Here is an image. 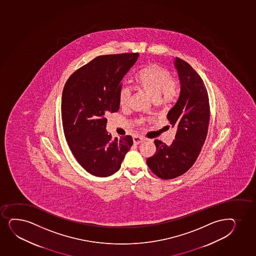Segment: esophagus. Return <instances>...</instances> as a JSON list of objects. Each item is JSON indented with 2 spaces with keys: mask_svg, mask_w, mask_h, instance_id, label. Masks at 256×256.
Wrapping results in <instances>:
<instances>
[{
  "mask_svg": "<svg viewBox=\"0 0 256 256\" xmlns=\"http://www.w3.org/2000/svg\"><path fill=\"white\" fill-rule=\"evenodd\" d=\"M144 141H145V139L142 138L141 136H133V142H134V144H140L142 142H144Z\"/></svg>",
  "mask_w": 256,
  "mask_h": 256,
  "instance_id": "34e87169",
  "label": "esophagus"
}]
</instances>
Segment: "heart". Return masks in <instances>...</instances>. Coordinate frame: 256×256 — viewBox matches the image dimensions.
Wrapping results in <instances>:
<instances>
[{"mask_svg": "<svg viewBox=\"0 0 256 256\" xmlns=\"http://www.w3.org/2000/svg\"><path fill=\"white\" fill-rule=\"evenodd\" d=\"M134 80L138 87L150 94L156 103L170 102L176 96V82L170 70L158 64L144 66L135 74ZM130 96L129 87L121 86L118 88V98L122 108L129 105ZM138 122L141 123L142 120H138Z\"/></svg>", "mask_w": 256, "mask_h": 256, "instance_id": "heart-1", "label": "heart"}]
</instances>
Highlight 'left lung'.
<instances>
[{
	"label": "left lung",
	"mask_w": 256,
	"mask_h": 256,
	"mask_svg": "<svg viewBox=\"0 0 256 256\" xmlns=\"http://www.w3.org/2000/svg\"><path fill=\"white\" fill-rule=\"evenodd\" d=\"M181 92L168 118L178 127L170 145L154 140L156 152L148 158L147 164L156 176L172 180L181 176L194 164L206 140L210 120V106L206 86L188 62L176 58Z\"/></svg>",
	"instance_id": "8db88e82"
}]
</instances>
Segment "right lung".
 Listing matches in <instances>:
<instances>
[{"mask_svg":"<svg viewBox=\"0 0 256 256\" xmlns=\"http://www.w3.org/2000/svg\"><path fill=\"white\" fill-rule=\"evenodd\" d=\"M138 53L97 56L72 74L66 82L62 118L66 140L82 168L96 176L116 172L132 146V136L112 138L106 132L109 112L120 108L121 80Z\"/></svg>","mask_w":256,"mask_h":256,"instance_id":"1","label":"right lung"}]
</instances>
